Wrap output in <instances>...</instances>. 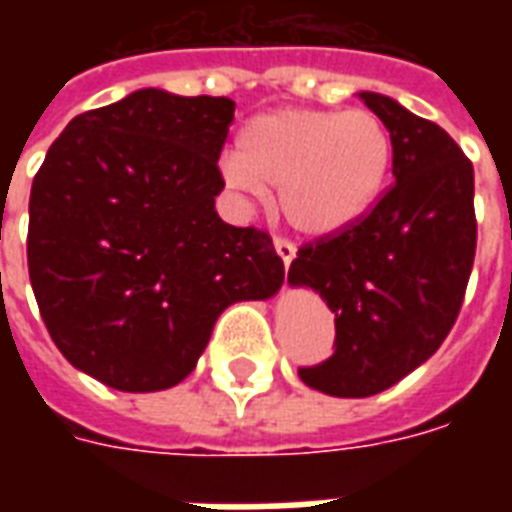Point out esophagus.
Here are the masks:
<instances>
[{"label":"esophagus","instance_id":"34e87169","mask_svg":"<svg viewBox=\"0 0 512 512\" xmlns=\"http://www.w3.org/2000/svg\"><path fill=\"white\" fill-rule=\"evenodd\" d=\"M274 249H277V255L282 257V263H285V268H290V263H293V257H296V246L290 244L288 238H277V241H274Z\"/></svg>","mask_w":512,"mask_h":512}]
</instances>
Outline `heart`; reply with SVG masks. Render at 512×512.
<instances>
[{"instance_id": "heart-1", "label": "heart", "mask_w": 512, "mask_h": 512, "mask_svg": "<svg viewBox=\"0 0 512 512\" xmlns=\"http://www.w3.org/2000/svg\"><path fill=\"white\" fill-rule=\"evenodd\" d=\"M392 136L370 112L277 109L252 117L238 153L222 161L227 186L277 205L304 235H332L359 222L381 197L392 169Z\"/></svg>"}]
</instances>
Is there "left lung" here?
I'll return each mask as SVG.
<instances>
[{
  "mask_svg": "<svg viewBox=\"0 0 512 512\" xmlns=\"http://www.w3.org/2000/svg\"><path fill=\"white\" fill-rule=\"evenodd\" d=\"M392 136L395 183L343 233L304 244L288 282L334 312V354L299 378L323 395L384 392L439 351L472 274L474 169L444 128L359 93Z\"/></svg>",
  "mask_w": 512,
  "mask_h": 512,
  "instance_id": "obj_1",
  "label": "left lung"
}]
</instances>
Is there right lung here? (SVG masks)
Segmentation results:
<instances>
[{
  "label": "right lung",
  "instance_id": "obj_1",
  "mask_svg": "<svg viewBox=\"0 0 512 512\" xmlns=\"http://www.w3.org/2000/svg\"><path fill=\"white\" fill-rule=\"evenodd\" d=\"M235 104L145 87L73 117L29 194V282L51 340L120 392H158L197 367L235 301L271 299V235L219 219L216 161Z\"/></svg>",
  "mask_w": 512,
  "mask_h": 512
}]
</instances>
